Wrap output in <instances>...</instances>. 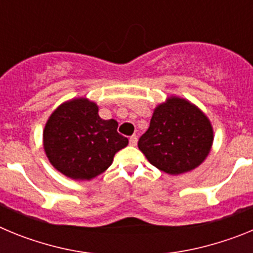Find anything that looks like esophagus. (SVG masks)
Returning a JSON list of instances; mask_svg holds the SVG:
<instances>
[{"label": "esophagus", "instance_id": "1", "mask_svg": "<svg viewBox=\"0 0 253 253\" xmlns=\"http://www.w3.org/2000/svg\"><path fill=\"white\" fill-rule=\"evenodd\" d=\"M129 142H130V146H133V147L137 146V142H138L137 135H131L130 139H129Z\"/></svg>", "mask_w": 253, "mask_h": 253}]
</instances>
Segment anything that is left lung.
<instances>
[{
  "label": "left lung",
  "instance_id": "1",
  "mask_svg": "<svg viewBox=\"0 0 253 253\" xmlns=\"http://www.w3.org/2000/svg\"><path fill=\"white\" fill-rule=\"evenodd\" d=\"M213 140V125L202 109L171 95L156 106L138 147L154 167L176 176L200 166L211 151Z\"/></svg>",
  "mask_w": 253,
  "mask_h": 253
}]
</instances>
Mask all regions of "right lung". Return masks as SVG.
<instances>
[{
	"instance_id": "1",
	"label": "right lung",
	"mask_w": 253,
	"mask_h": 253,
	"mask_svg": "<svg viewBox=\"0 0 253 253\" xmlns=\"http://www.w3.org/2000/svg\"><path fill=\"white\" fill-rule=\"evenodd\" d=\"M128 143L118 133V122L101 119L97 104L87 97L60 104L43 130L44 152L51 166L77 181L101 175Z\"/></svg>"
}]
</instances>
